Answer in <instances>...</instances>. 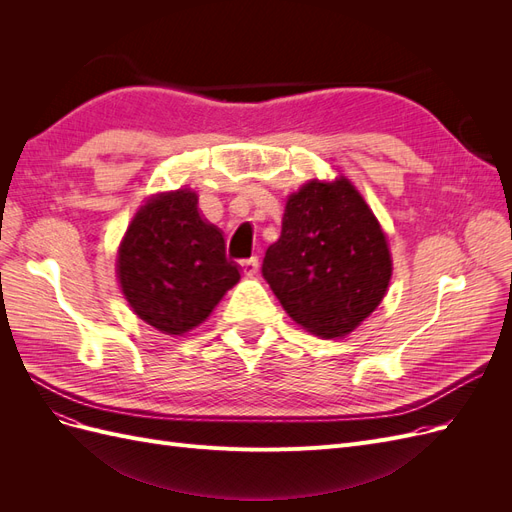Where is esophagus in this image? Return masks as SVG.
<instances>
[{
	"instance_id": "34e87169",
	"label": "esophagus",
	"mask_w": 512,
	"mask_h": 512,
	"mask_svg": "<svg viewBox=\"0 0 512 512\" xmlns=\"http://www.w3.org/2000/svg\"><path fill=\"white\" fill-rule=\"evenodd\" d=\"M258 267H260V265H258V258H256V256L241 260V271H243L245 277H254V275L258 273Z\"/></svg>"
}]
</instances>
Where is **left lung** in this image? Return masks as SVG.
I'll return each instance as SVG.
<instances>
[{"label":"left lung","instance_id":"obj_1","mask_svg":"<svg viewBox=\"0 0 512 512\" xmlns=\"http://www.w3.org/2000/svg\"><path fill=\"white\" fill-rule=\"evenodd\" d=\"M393 273L376 215L346 179H312L288 196L282 235L262 275L286 314L309 333L344 337L384 299Z\"/></svg>","mask_w":512,"mask_h":512}]
</instances>
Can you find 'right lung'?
<instances>
[{"label": "right lung", "mask_w": 512, "mask_h": 512, "mask_svg": "<svg viewBox=\"0 0 512 512\" xmlns=\"http://www.w3.org/2000/svg\"><path fill=\"white\" fill-rule=\"evenodd\" d=\"M117 277L132 312L166 335H183L209 318L241 280L226 258L222 230L183 188L151 196L136 211L117 254Z\"/></svg>", "instance_id": "right-lung-1"}]
</instances>
